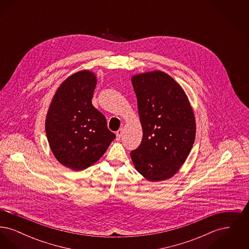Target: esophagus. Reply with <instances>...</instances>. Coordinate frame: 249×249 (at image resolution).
Masks as SVG:
<instances>
[{"label":"esophagus","instance_id":"esophagus-1","mask_svg":"<svg viewBox=\"0 0 249 249\" xmlns=\"http://www.w3.org/2000/svg\"><path fill=\"white\" fill-rule=\"evenodd\" d=\"M117 140H119L120 138H121V136H122V134H123V129H119L118 131H117Z\"/></svg>","mask_w":249,"mask_h":249}]
</instances>
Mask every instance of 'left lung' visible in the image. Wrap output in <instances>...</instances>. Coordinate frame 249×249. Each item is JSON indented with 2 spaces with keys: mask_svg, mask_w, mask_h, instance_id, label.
Returning <instances> with one entry per match:
<instances>
[{
  "mask_svg": "<svg viewBox=\"0 0 249 249\" xmlns=\"http://www.w3.org/2000/svg\"><path fill=\"white\" fill-rule=\"evenodd\" d=\"M131 83L142 128V142L130 152L131 160L148 181L169 179L184 164L195 140L190 101L181 86L164 71L135 74Z\"/></svg>",
  "mask_w": 249,
  "mask_h": 249,
  "instance_id": "left-lung-1",
  "label": "left lung"
}]
</instances>
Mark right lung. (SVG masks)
Instances as JSON below:
<instances>
[{
	"mask_svg": "<svg viewBox=\"0 0 249 249\" xmlns=\"http://www.w3.org/2000/svg\"><path fill=\"white\" fill-rule=\"evenodd\" d=\"M96 75L77 71L60 84L48 108L46 133L59 163L73 171L92 165L116 138L107 119L91 103Z\"/></svg>",
	"mask_w": 249,
	"mask_h": 249,
	"instance_id": "1",
	"label": "right lung"
}]
</instances>
